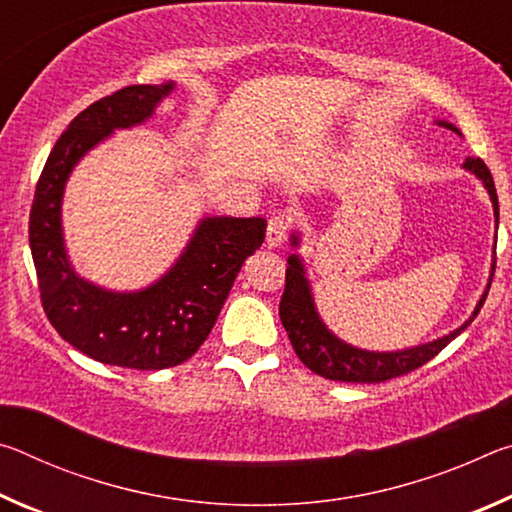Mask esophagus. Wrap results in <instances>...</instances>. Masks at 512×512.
I'll list each match as a JSON object with an SVG mask.
<instances>
[{
  "mask_svg": "<svg viewBox=\"0 0 512 512\" xmlns=\"http://www.w3.org/2000/svg\"><path fill=\"white\" fill-rule=\"evenodd\" d=\"M289 230V216L287 214H273L266 225V246L275 248L287 239Z\"/></svg>",
  "mask_w": 512,
  "mask_h": 512,
  "instance_id": "esophagus-1",
  "label": "esophagus"
}]
</instances>
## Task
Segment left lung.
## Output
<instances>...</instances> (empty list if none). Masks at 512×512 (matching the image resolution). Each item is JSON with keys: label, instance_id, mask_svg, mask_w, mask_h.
Instances as JSON below:
<instances>
[{"label": "left lung", "instance_id": "obj_1", "mask_svg": "<svg viewBox=\"0 0 512 512\" xmlns=\"http://www.w3.org/2000/svg\"><path fill=\"white\" fill-rule=\"evenodd\" d=\"M438 126L458 133V128L454 124H449V121H438ZM463 169L474 173V176L483 183V187L488 189L492 210H495V219L499 223V201H497V189H495V180H492L490 169L485 167V162L481 158H467L463 162ZM298 244H300L298 232H293L291 246L298 248ZM287 262H289L287 284H284V293L280 302V320L284 329H287L293 350H296L298 359L305 363L311 372H316V375L332 381H348V384H379V381L395 379L400 375H406V372L424 366V363L431 361L443 348H447V345L472 323L483 307L485 296H488L490 291V282H492L490 277L488 287H485L479 305H476V309L472 311V316L467 318L461 327L454 329V332L443 336V339L415 345V348L397 350V352H370V350L354 348V345L341 341L339 336L329 332L327 325L320 320L316 311L314 296H311V287L305 273V264H302L300 255L293 253ZM492 273H495V262H492Z\"/></svg>", "mask_w": 512, "mask_h": 512}]
</instances>
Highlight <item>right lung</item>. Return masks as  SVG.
Masks as SVG:
<instances>
[{"label": "right lung", "mask_w": 512, "mask_h": 512, "mask_svg": "<svg viewBox=\"0 0 512 512\" xmlns=\"http://www.w3.org/2000/svg\"><path fill=\"white\" fill-rule=\"evenodd\" d=\"M173 88V81L128 85L79 112L51 149L33 196L29 244L42 309L69 345L108 366L162 370L192 357L212 332L246 257L266 235L262 216H205L176 264L133 293L101 289L69 264L60 219L69 173L117 128L144 124Z\"/></svg>", "instance_id": "1"}]
</instances>
